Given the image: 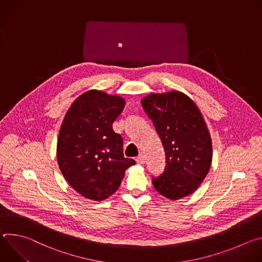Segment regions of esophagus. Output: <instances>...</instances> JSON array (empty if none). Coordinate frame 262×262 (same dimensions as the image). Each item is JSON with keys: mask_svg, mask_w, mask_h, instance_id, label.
<instances>
[{"mask_svg": "<svg viewBox=\"0 0 262 262\" xmlns=\"http://www.w3.org/2000/svg\"><path fill=\"white\" fill-rule=\"evenodd\" d=\"M136 161H137L138 164L143 165V164H145V157H144L143 155H141V156H139V157L136 159Z\"/></svg>", "mask_w": 262, "mask_h": 262, "instance_id": "esophagus-1", "label": "esophagus"}]
</instances>
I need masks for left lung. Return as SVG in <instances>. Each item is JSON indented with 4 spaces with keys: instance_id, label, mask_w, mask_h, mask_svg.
Returning <instances> with one entry per match:
<instances>
[{
    "instance_id": "8db88e82",
    "label": "left lung",
    "mask_w": 262,
    "mask_h": 262,
    "mask_svg": "<svg viewBox=\"0 0 262 262\" xmlns=\"http://www.w3.org/2000/svg\"><path fill=\"white\" fill-rule=\"evenodd\" d=\"M142 105L162 140L166 168L152 177L156 190L177 200L194 193L206 177L212 160V144L195 102L179 91L151 93Z\"/></svg>"
}]
</instances>
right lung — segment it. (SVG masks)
Here are the masks:
<instances>
[{"instance_id":"right-lung-1","label":"right lung","mask_w":262,"mask_h":262,"mask_svg":"<svg viewBox=\"0 0 262 262\" xmlns=\"http://www.w3.org/2000/svg\"><path fill=\"white\" fill-rule=\"evenodd\" d=\"M125 105L122 97L90 90L73 101L62 122L57 160L66 181L83 197L100 201L114 194L125 170L123 139L113 122Z\"/></svg>"}]
</instances>
